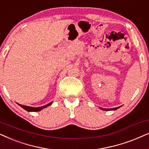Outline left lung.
<instances>
[{"instance_id":"8db88e82","label":"left lung","mask_w":149,"mask_h":149,"mask_svg":"<svg viewBox=\"0 0 149 149\" xmlns=\"http://www.w3.org/2000/svg\"><path fill=\"white\" fill-rule=\"evenodd\" d=\"M120 107H117V108H110V109H106V108H100V109H102V110H106V111H109V110H117L120 108Z\"/></svg>"}]
</instances>
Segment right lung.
<instances>
[{"instance_id":"obj_1","label":"right lung","mask_w":149,"mask_h":149,"mask_svg":"<svg viewBox=\"0 0 149 149\" xmlns=\"http://www.w3.org/2000/svg\"><path fill=\"white\" fill-rule=\"evenodd\" d=\"M52 103H53V102H52L50 103H49V104H47V105H45V106H43L41 107H31V106H23V105H21L19 104H18L19 106H21L23 109H24L25 110L28 111V112H39V111H41L42 109L45 108H47V106H50Z\"/></svg>"}]
</instances>
